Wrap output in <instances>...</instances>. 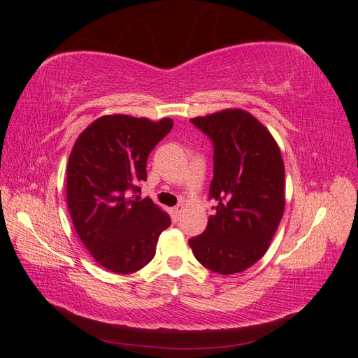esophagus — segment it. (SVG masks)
<instances>
[{"label":"esophagus","instance_id":"1","mask_svg":"<svg viewBox=\"0 0 358 358\" xmlns=\"http://www.w3.org/2000/svg\"><path fill=\"white\" fill-rule=\"evenodd\" d=\"M182 212H183V206H182V204H178V206H175V208L171 209V215H173V218H175V220H179V218H180V215H182Z\"/></svg>","mask_w":358,"mask_h":358}]
</instances>
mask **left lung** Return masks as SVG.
<instances>
[{"instance_id": "left-lung-1", "label": "left lung", "mask_w": 358, "mask_h": 358, "mask_svg": "<svg viewBox=\"0 0 358 358\" xmlns=\"http://www.w3.org/2000/svg\"><path fill=\"white\" fill-rule=\"evenodd\" d=\"M191 122L213 143L209 199L216 206L206 230L189 239V246L215 273L243 272L266 254L284 215L282 155L267 128L242 109L192 117Z\"/></svg>"}]
</instances>
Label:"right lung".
<instances>
[{"instance_id":"right-lung-1","label":"right lung","mask_w":358,"mask_h":358,"mask_svg":"<svg viewBox=\"0 0 358 358\" xmlns=\"http://www.w3.org/2000/svg\"><path fill=\"white\" fill-rule=\"evenodd\" d=\"M173 128L170 117L106 115L78 137L67 166V203L76 233L95 262L128 275L155 255L170 216L140 192L146 161Z\"/></svg>"}]
</instances>
